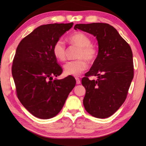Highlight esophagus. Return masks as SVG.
Returning a JSON list of instances; mask_svg holds the SVG:
<instances>
[{"instance_id": "obj_1", "label": "esophagus", "mask_w": 146, "mask_h": 146, "mask_svg": "<svg viewBox=\"0 0 146 146\" xmlns=\"http://www.w3.org/2000/svg\"><path fill=\"white\" fill-rule=\"evenodd\" d=\"M75 79H76L77 85H79V84H80V83H81V82H80V80L79 78H78V77H76Z\"/></svg>"}]
</instances>
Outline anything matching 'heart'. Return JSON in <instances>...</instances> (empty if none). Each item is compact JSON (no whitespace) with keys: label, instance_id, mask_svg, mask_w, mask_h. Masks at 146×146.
I'll use <instances>...</instances> for the list:
<instances>
[{"label":"heart","instance_id":"b5f03b06","mask_svg":"<svg viewBox=\"0 0 146 146\" xmlns=\"http://www.w3.org/2000/svg\"><path fill=\"white\" fill-rule=\"evenodd\" d=\"M68 41L71 45L78 48L76 57L77 60L68 62L64 64V71L67 75L78 76L88 68V62H93L97 58L98 51L91 44V39L82 32H77L71 35ZM52 53L57 60L63 62L66 59V48L63 40L58 39L52 46Z\"/></svg>","mask_w":146,"mask_h":146}]
</instances>
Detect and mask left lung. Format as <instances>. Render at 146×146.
<instances>
[{"mask_svg":"<svg viewBox=\"0 0 146 146\" xmlns=\"http://www.w3.org/2000/svg\"><path fill=\"white\" fill-rule=\"evenodd\" d=\"M74 29L92 34L98 44L97 57L82 80L86 90L83 105L92 116L109 117L125 100L134 77L131 46L107 23L76 24ZM92 76L98 79L90 80Z\"/></svg>","mask_w":146,"mask_h":146,"instance_id":"obj_1","label":"left lung"}]
</instances>
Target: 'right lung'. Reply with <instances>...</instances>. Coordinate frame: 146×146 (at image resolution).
I'll list each match as a JSON object with an SVG mask.
<instances>
[{"mask_svg": "<svg viewBox=\"0 0 146 146\" xmlns=\"http://www.w3.org/2000/svg\"><path fill=\"white\" fill-rule=\"evenodd\" d=\"M73 25L71 23L39 26L22 39L17 48L12 66L17 97L39 119L58 115L75 86L76 80L71 75L52 80L63 71L52 53V46Z\"/></svg>", "mask_w": 146, "mask_h": 146, "instance_id": "obj_1", "label": "right lung"}]
</instances>
